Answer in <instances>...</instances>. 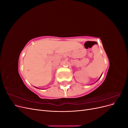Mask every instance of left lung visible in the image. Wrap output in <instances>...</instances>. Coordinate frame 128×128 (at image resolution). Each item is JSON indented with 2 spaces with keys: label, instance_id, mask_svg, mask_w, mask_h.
<instances>
[{
  "label": "left lung",
  "instance_id": "8db88e82",
  "mask_svg": "<svg viewBox=\"0 0 128 128\" xmlns=\"http://www.w3.org/2000/svg\"><path fill=\"white\" fill-rule=\"evenodd\" d=\"M101 76H100V77H101ZM100 78H99V79H100Z\"/></svg>",
  "mask_w": 128,
  "mask_h": 128
}]
</instances>
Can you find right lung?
Returning <instances> with one entry per match:
<instances>
[{
	"mask_svg": "<svg viewBox=\"0 0 128 128\" xmlns=\"http://www.w3.org/2000/svg\"><path fill=\"white\" fill-rule=\"evenodd\" d=\"M35 88H37V87H35Z\"/></svg>",
	"mask_w": 128,
	"mask_h": 128,
	"instance_id": "obj_1",
	"label": "right lung"
}]
</instances>
